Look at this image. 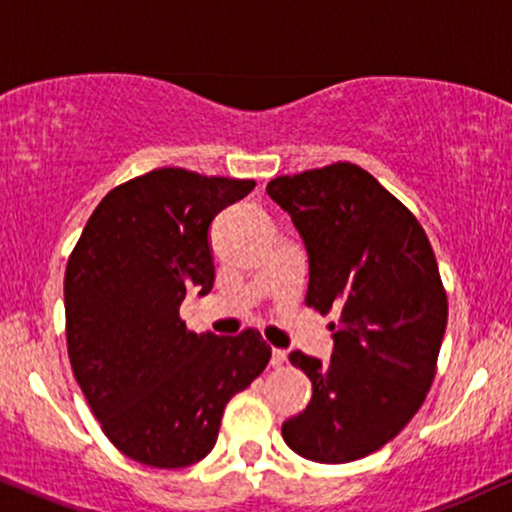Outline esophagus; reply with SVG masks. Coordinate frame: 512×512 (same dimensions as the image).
<instances>
[{"instance_id": "esophagus-1", "label": "esophagus", "mask_w": 512, "mask_h": 512, "mask_svg": "<svg viewBox=\"0 0 512 512\" xmlns=\"http://www.w3.org/2000/svg\"><path fill=\"white\" fill-rule=\"evenodd\" d=\"M286 363V351L284 349H272V366L281 368Z\"/></svg>"}]
</instances>
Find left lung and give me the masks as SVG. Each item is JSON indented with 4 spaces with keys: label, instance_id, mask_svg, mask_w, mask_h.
Returning a JSON list of instances; mask_svg holds the SVG:
<instances>
[{
    "label": "left lung",
    "instance_id": "left-lung-1",
    "mask_svg": "<svg viewBox=\"0 0 512 512\" xmlns=\"http://www.w3.org/2000/svg\"><path fill=\"white\" fill-rule=\"evenodd\" d=\"M267 195L308 250L305 305L339 313L330 363L289 354L313 399L281 436L305 460H361L409 424L436 378L448 325L436 255L416 216L354 163L281 175Z\"/></svg>",
    "mask_w": 512,
    "mask_h": 512
}]
</instances>
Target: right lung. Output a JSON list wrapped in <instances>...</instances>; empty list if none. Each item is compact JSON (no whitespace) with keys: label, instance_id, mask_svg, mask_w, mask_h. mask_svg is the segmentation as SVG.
Instances as JSON below:
<instances>
[{"label":"right lung","instance_id":"obj_1","mask_svg":"<svg viewBox=\"0 0 512 512\" xmlns=\"http://www.w3.org/2000/svg\"><path fill=\"white\" fill-rule=\"evenodd\" d=\"M255 180L158 168L101 199L64 272L67 351L117 450L158 469L207 457L233 395L267 368L257 330L190 332L185 293L214 286L209 226Z\"/></svg>","mask_w":512,"mask_h":512}]
</instances>
